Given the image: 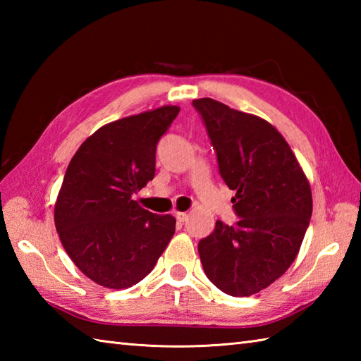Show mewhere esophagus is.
Segmentation results:
<instances>
[{"instance_id":"esophagus-1","label":"esophagus","mask_w":361,"mask_h":361,"mask_svg":"<svg viewBox=\"0 0 361 361\" xmlns=\"http://www.w3.org/2000/svg\"><path fill=\"white\" fill-rule=\"evenodd\" d=\"M175 217L180 221V224H185V221L188 220V214L186 212H175Z\"/></svg>"}]
</instances>
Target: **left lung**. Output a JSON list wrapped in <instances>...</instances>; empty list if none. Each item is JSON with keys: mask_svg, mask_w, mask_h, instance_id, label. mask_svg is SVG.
Segmentation results:
<instances>
[{"mask_svg": "<svg viewBox=\"0 0 361 361\" xmlns=\"http://www.w3.org/2000/svg\"><path fill=\"white\" fill-rule=\"evenodd\" d=\"M235 190V225L216 221L198 242L208 279L224 293L251 296L288 270L312 217V190L295 153L270 122L211 97L192 101Z\"/></svg>", "mask_w": 361, "mask_h": 361, "instance_id": "1", "label": "left lung"}]
</instances>
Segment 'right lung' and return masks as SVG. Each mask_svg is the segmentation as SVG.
I'll return each instance as SVG.
<instances>
[{
    "label": "right lung",
    "instance_id": "1",
    "mask_svg": "<svg viewBox=\"0 0 361 361\" xmlns=\"http://www.w3.org/2000/svg\"><path fill=\"white\" fill-rule=\"evenodd\" d=\"M178 111L180 106L164 105L110 122L70 161L54 221L68 256L99 286H135L172 239L171 214L144 209L132 195L155 176L157 144Z\"/></svg>",
    "mask_w": 361,
    "mask_h": 361
}]
</instances>
